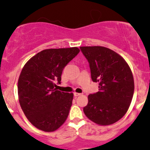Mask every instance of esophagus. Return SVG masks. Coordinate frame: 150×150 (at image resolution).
I'll use <instances>...</instances> for the list:
<instances>
[{
  "instance_id": "34e87169",
  "label": "esophagus",
  "mask_w": 150,
  "mask_h": 150,
  "mask_svg": "<svg viewBox=\"0 0 150 150\" xmlns=\"http://www.w3.org/2000/svg\"><path fill=\"white\" fill-rule=\"evenodd\" d=\"M74 95L75 97H77V96H80V95H82V94L77 93V92H74Z\"/></svg>"
}]
</instances>
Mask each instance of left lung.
I'll return each mask as SVG.
<instances>
[{
  "label": "left lung",
  "mask_w": 150,
  "mask_h": 150,
  "mask_svg": "<svg viewBox=\"0 0 150 150\" xmlns=\"http://www.w3.org/2000/svg\"><path fill=\"white\" fill-rule=\"evenodd\" d=\"M89 64L91 77L99 92L88 96L86 116L100 126L111 125L126 113L134 91L132 70L119 54L102 46L80 47Z\"/></svg>",
  "instance_id": "left-lung-1"
}]
</instances>
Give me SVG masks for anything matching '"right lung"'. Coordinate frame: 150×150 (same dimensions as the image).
<instances>
[{"label": "right lung", "mask_w": 150, "mask_h": 150, "mask_svg": "<svg viewBox=\"0 0 150 150\" xmlns=\"http://www.w3.org/2000/svg\"><path fill=\"white\" fill-rule=\"evenodd\" d=\"M78 47L46 49L26 63L18 80V101L29 121L40 130L51 132L66 121L74 94L61 92L64 67L79 52Z\"/></svg>", "instance_id": "add662e5"}]
</instances>
